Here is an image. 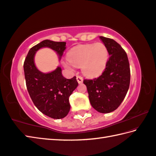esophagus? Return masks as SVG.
<instances>
[{"instance_id": "34e87169", "label": "esophagus", "mask_w": 156, "mask_h": 156, "mask_svg": "<svg viewBox=\"0 0 156 156\" xmlns=\"http://www.w3.org/2000/svg\"><path fill=\"white\" fill-rule=\"evenodd\" d=\"M76 80H77L78 83L79 84L83 83V77H81V76H76Z\"/></svg>"}]
</instances>
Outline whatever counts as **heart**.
Masks as SVG:
<instances>
[{
  "label": "heart",
  "mask_w": 156,
  "mask_h": 156,
  "mask_svg": "<svg viewBox=\"0 0 156 156\" xmlns=\"http://www.w3.org/2000/svg\"><path fill=\"white\" fill-rule=\"evenodd\" d=\"M108 61V51L102 43L79 45L70 50L68 58L63 66L69 70L76 66L81 67L82 72L88 77L93 78L101 75L106 67Z\"/></svg>",
  "instance_id": "heart-1"
}]
</instances>
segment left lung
<instances>
[{
  "instance_id": "left-lung-1",
  "label": "left lung",
  "mask_w": 156,
  "mask_h": 156,
  "mask_svg": "<svg viewBox=\"0 0 156 156\" xmlns=\"http://www.w3.org/2000/svg\"><path fill=\"white\" fill-rule=\"evenodd\" d=\"M106 46L110 57L100 76L93 80H84L90 103L101 113L114 111L120 106L129 89V63L127 54L117 41L100 36Z\"/></svg>"
}]
</instances>
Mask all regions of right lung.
Wrapping results in <instances>:
<instances>
[{"mask_svg": "<svg viewBox=\"0 0 156 156\" xmlns=\"http://www.w3.org/2000/svg\"><path fill=\"white\" fill-rule=\"evenodd\" d=\"M66 46V42L46 39L31 48L24 63L27 88L33 102L43 114L56 119L68 114L69 96L78 85L76 77H63L60 67L50 73L41 72L36 67L34 58L37 51L47 47L56 52L61 59Z\"/></svg>", "mask_w": 156, "mask_h": 156, "instance_id": "right-lung-1", "label": "right lung"}]
</instances>
